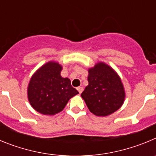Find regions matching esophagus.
I'll return each instance as SVG.
<instances>
[{
  "label": "esophagus",
  "instance_id": "34e87169",
  "mask_svg": "<svg viewBox=\"0 0 156 156\" xmlns=\"http://www.w3.org/2000/svg\"><path fill=\"white\" fill-rule=\"evenodd\" d=\"M77 90L79 91L80 94H81L83 92V88L82 87H77Z\"/></svg>",
  "mask_w": 156,
  "mask_h": 156
}]
</instances>
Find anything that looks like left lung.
<instances>
[{
	"label": "left lung",
	"mask_w": 156,
	"mask_h": 156,
	"mask_svg": "<svg viewBox=\"0 0 156 156\" xmlns=\"http://www.w3.org/2000/svg\"><path fill=\"white\" fill-rule=\"evenodd\" d=\"M89 84L81 94L87 106L98 116L113 113L123 104L124 88L120 78L111 67L99 62L90 69Z\"/></svg>",
	"instance_id": "obj_1"
}]
</instances>
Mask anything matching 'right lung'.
<instances>
[{
	"instance_id": "1",
	"label": "right lung",
	"mask_w": 156,
	"mask_h": 156,
	"mask_svg": "<svg viewBox=\"0 0 156 156\" xmlns=\"http://www.w3.org/2000/svg\"><path fill=\"white\" fill-rule=\"evenodd\" d=\"M58 63L50 62L37 70L30 81L28 98L32 107L44 115H55L66 107L69 100L79 92L68 78L60 75Z\"/></svg>"
}]
</instances>
